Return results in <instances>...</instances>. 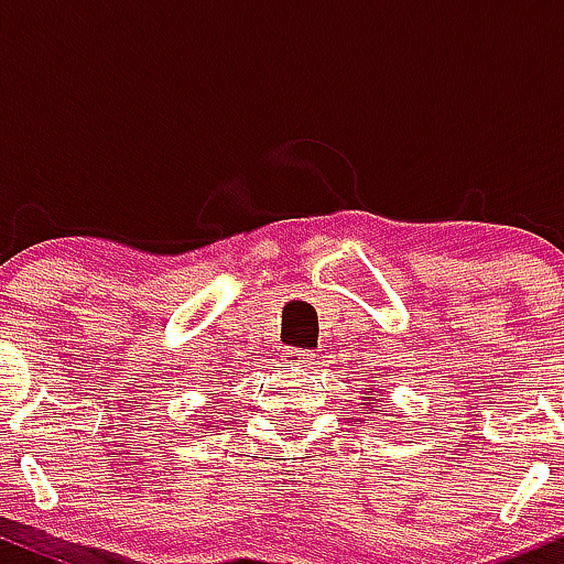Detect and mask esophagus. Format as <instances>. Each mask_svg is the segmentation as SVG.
<instances>
[{
	"mask_svg": "<svg viewBox=\"0 0 564 564\" xmlns=\"http://www.w3.org/2000/svg\"><path fill=\"white\" fill-rule=\"evenodd\" d=\"M283 360H286L289 368H294V371H302V373H310L315 366H318L313 349H302V347L283 349Z\"/></svg>",
	"mask_w": 564,
	"mask_h": 564,
	"instance_id": "obj_1",
	"label": "esophagus"
}]
</instances>
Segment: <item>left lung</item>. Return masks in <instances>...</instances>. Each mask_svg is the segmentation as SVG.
I'll use <instances>...</instances> for the list:
<instances>
[{
    "instance_id": "left-lung-1",
    "label": "left lung",
    "mask_w": 564,
    "mask_h": 564,
    "mask_svg": "<svg viewBox=\"0 0 564 564\" xmlns=\"http://www.w3.org/2000/svg\"><path fill=\"white\" fill-rule=\"evenodd\" d=\"M379 403H381V400H379ZM379 403H377V405H371V408H373V411H377V408H379ZM373 411H371V413H373Z\"/></svg>"
}]
</instances>
